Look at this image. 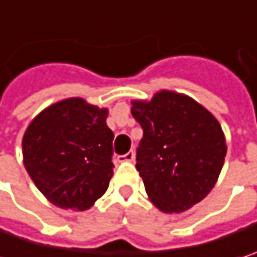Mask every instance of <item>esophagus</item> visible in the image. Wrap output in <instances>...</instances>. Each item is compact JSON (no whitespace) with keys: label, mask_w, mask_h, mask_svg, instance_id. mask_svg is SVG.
Here are the masks:
<instances>
[{"label":"esophagus","mask_w":257,"mask_h":257,"mask_svg":"<svg viewBox=\"0 0 257 257\" xmlns=\"http://www.w3.org/2000/svg\"><path fill=\"white\" fill-rule=\"evenodd\" d=\"M135 159V154H134V152H128L126 154H123V156H119L117 157V160L119 162H132Z\"/></svg>","instance_id":"34e87169"}]
</instances>
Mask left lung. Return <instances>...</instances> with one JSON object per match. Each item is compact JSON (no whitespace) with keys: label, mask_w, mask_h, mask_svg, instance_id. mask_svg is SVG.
I'll return each instance as SVG.
<instances>
[{"label":"left lung","mask_w":257,"mask_h":257,"mask_svg":"<svg viewBox=\"0 0 257 257\" xmlns=\"http://www.w3.org/2000/svg\"><path fill=\"white\" fill-rule=\"evenodd\" d=\"M131 113L144 131L137 171L149 198L165 213L188 210L221 174L226 143L219 122L191 97L166 89L132 101Z\"/></svg>","instance_id":"8db88e82"}]
</instances>
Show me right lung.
Listing matches in <instances>:
<instances>
[{
	"mask_svg": "<svg viewBox=\"0 0 257 257\" xmlns=\"http://www.w3.org/2000/svg\"><path fill=\"white\" fill-rule=\"evenodd\" d=\"M108 110L83 98L44 108L23 135V163L36 188L61 209L86 210L113 176Z\"/></svg>",
	"mask_w": 257,
	"mask_h": 257,
	"instance_id": "obj_1",
	"label": "right lung"
}]
</instances>
